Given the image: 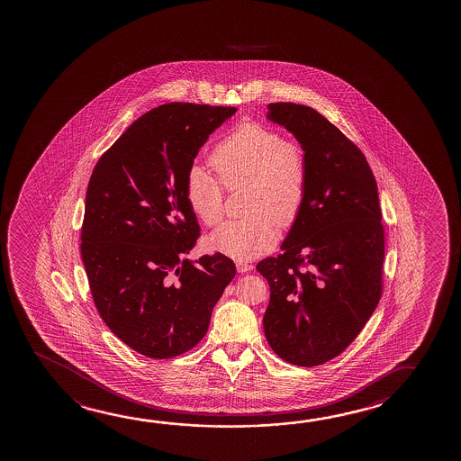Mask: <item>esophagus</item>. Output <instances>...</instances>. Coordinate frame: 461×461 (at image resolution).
Returning a JSON list of instances; mask_svg holds the SVG:
<instances>
[{
  "mask_svg": "<svg viewBox=\"0 0 461 461\" xmlns=\"http://www.w3.org/2000/svg\"><path fill=\"white\" fill-rule=\"evenodd\" d=\"M236 267H238V272H240V274H244V272H250L253 269V266L249 265L247 261H238V263H236Z\"/></svg>",
  "mask_w": 461,
  "mask_h": 461,
  "instance_id": "esophagus-1",
  "label": "esophagus"
}]
</instances>
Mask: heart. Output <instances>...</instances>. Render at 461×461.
Here are the masks:
<instances>
[{"instance_id": "heart-1", "label": "heart", "mask_w": 461, "mask_h": 461, "mask_svg": "<svg viewBox=\"0 0 461 461\" xmlns=\"http://www.w3.org/2000/svg\"><path fill=\"white\" fill-rule=\"evenodd\" d=\"M209 162L227 190L246 187V212L211 234L209 244L230 258L247 261L271 250L278 227L301 217L309 187V158L296 140L259 122H246L215 146ZM185 200L196 219L214 227L223 217V189L202 167L187 175Z\"/></svg>"}]
</instances>
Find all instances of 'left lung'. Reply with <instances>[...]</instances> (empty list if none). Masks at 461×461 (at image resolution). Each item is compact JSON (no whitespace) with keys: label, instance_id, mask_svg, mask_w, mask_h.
<instances>
[{"label":"left lung","instance_id":"obj_1","mask_svg":"<svg viewBox=\"0 0 461 461\" xmlns=\"http://www.w3.org/2000/svg\"><path fill=\"white\" fill-rule=\"evenodd\" d=\"M267 110L307 152L309 187L282 253L257 265L271 288L263 328L278 357L321 366L351 345L381 297L378 187L359 148L316 110L291 102Z\"/></svg>","mask_w":461,"mask_h":461}]
</instances>
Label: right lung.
Listing matches in <instances>:
<instances>
[{
    "instance_id": "right-lung-1",
    "label": "right lung",
    "mask_w": 461,
    "mask_h": 461,
    "mask_svg": "<svg viewBox=\"0 0 461 461\" xmlns=\"http://www.w3.org/2000/svg\"><path fill=\"white\" fill-rule=\"evenodd\" d=\"M236 110L183 102L152 108L104 152L89 179L82 259L95 309L146 357L170 359L198 345L236 274L221 253L184 259L200 236L187 175Z\"/></svg>"
}]
</instances>
